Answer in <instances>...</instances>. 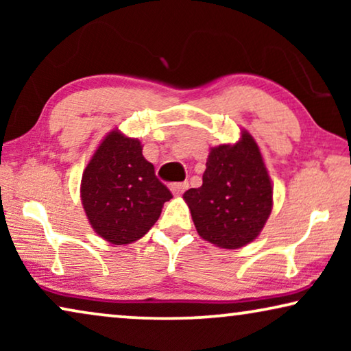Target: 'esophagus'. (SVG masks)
I'll return each mask as SVG.
<instances>
[{"label": "esophagus", "mask_w": 351, "mask_h": 351, "mask_svg": "<svg viewBox=\"0 0 351 351\" xmlns=\"http://www.w3.org/2000/svg\"><path fill=\"white\" fill-rule=\"evenodd\" d=\"M186 189H189V184H186V182H180V184H172L171 185V191L176 196H180Z\"/></svg>", "instance_id": "obj_1"}]
</instances>
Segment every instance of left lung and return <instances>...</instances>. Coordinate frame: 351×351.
Instances as JSON below:
<instances>
[{
	"instance_id": "8db88e82",
	"label": "left lung",
	"mask_w": 351,
	"mask_h": 351,
	"mask_svg": "<svg viewBox=\"0 0 351 351\" xmlns=\"http://www.w3.org/2000/svg\"><path fill=\"white\" fill-rule=\"evenodd\" d=\"M196 232L223 249L261 234L273 208V186L261 148L247 131L233 145L210 148L203 185L184 193Z\"/></svg>"
}]
</instances>
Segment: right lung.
<instances>
[{"instance_id":"add662e5","label":"right lung","mask_w":351,"mask_h":351,"mask_svg":"<svg viewBox=\"0 0 351 351\" xmlns=\"http://www.w3.org/2000/svg\"><path fill=\"white\" fill-rule=\"evenodd\" d=\"M171 198L143 158L141 141L118 129L100 142L81 179V203L90 227L114 246L141 239Z\"/></svg>"}]
</instances>
